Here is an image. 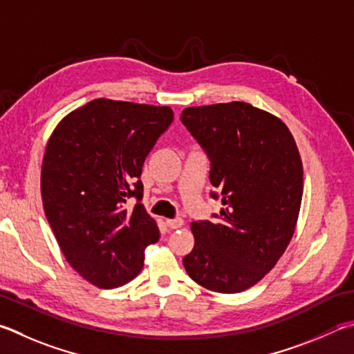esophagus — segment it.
I'll return each instance as SVG.
<instances>
[{
	"label": "esophagus",
	"instance_id": "1",
	"mask_svg": "<svg viewBox=\"0 0 354 354\" xmlns=\"http://www.w3.org/2000/svg\"><path fill=\"white\" fill-rule=\"evenodd\" d=\"M165 224L170 229H178V227L184 226V220L183 218H173V220H165Z\"/></svg>",
	"mask_w": 354,
	"mask_h": 354
}]
</instances>
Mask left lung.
I'll use <instances>...</instances> for the list:
<instances>
[{"instance_id": "1", "label": "left lung", "mask_w": 354, "mask_h": 354, "mask_svg": "<svg viewBox=\"0 0 354 354\" xmlns=\"http://www.w3.org/2000/svg\"><path fill=\"white\" fill-rule=\"evenodd\" d=\"M181 122L207 153L223 204L214 223H192L184 268L205 289L241 292L271 271L294 235L304 195L299 149L283 122L246 102L185 108Z\"/></svg>"}]
</instances>
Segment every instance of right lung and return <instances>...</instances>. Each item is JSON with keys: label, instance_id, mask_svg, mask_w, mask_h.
<instances>
[{"label": "right lung", "instance_id": "obj_1", "mask_svg": "<svg viewBox=\"0 0 354 354\" xmlns=\"http://www.w3.org/2000/svg\"><path fill=\"white\" fill-rule=\"evenodd\" d=\"M173 122L170 106L95 99L60 120L41 165V199L63 255L97 288L128 283L159 240L140 203L147 155ZM128 197L138 203L127 209Z\"/></svg>", "mask_w": 354, "mask_h": 354}]
</instances>
